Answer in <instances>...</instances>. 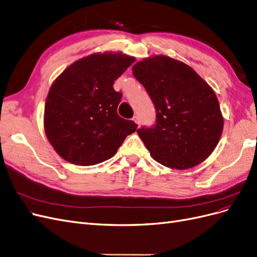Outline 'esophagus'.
Wrapping results in <instances>:
<instances>
[{"label":"esophagus","mask_w":257,"mask_h":257,"mask_svg":"<svg viewBox=\"0 0 257 257\" xmlns=\"http://www.w3.org/2000/svg\"><path fill=\"white\" fill-rule=\"evenodd\" d=\"M133 120L138 124V125H141V118H139V115H134Z\"/></svg>","instance_id":"esophagus-1"}]
</instances>
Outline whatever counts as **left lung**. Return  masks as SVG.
<instances>
[{
  "label": "left lung",
  "mask_w": 257,
  "mask_h": 257,
  "mask_svg": "<svg viewBox=\"0 0 257 257\" xmlns=\"http://www.w3.org/2000/svg\"><path fill=\"white\" fill-rule=\"evenodd\" d=\"M132 69L157 112L155 124L137 130L151 157L176 169H188L205 161L223 131L213 90L193 68L169 57L148 58Z\"/></svg>",
  "instance_id": "1"
}]
</instances>
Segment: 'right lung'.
<instances>
[{
    "instance_id": "add662e5",
    "label": "right lung",
    "mask_w": 257,
    "mask_h": 257,
    "mask_svg": "<svg viewBox=\"0 0 257 257\" xmlns=\"http://www.w3.org/2000/svg\"><path fill=\"white\" fill-rule=\"evenodd\" d=\"M135 62L122 53H95L76 61L51 85L45 132L60 157L89 166L109 160L137 124L116 112L122 93L113 82Z\"/></svg>"
}]
</instances>
